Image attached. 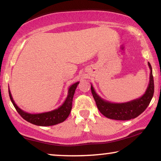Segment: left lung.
<instances>
[{"label":"left lung","instance_id":"obj_1","mask_svg":"<svg viewBox=\"0 0 161 161\" xmlns=\"http://www.w3.org/2000/svg\"><path fill=\"white\" fill-rule=\"evenodd\" d=\"M148 66L150 69L149 81L148 86L145 92L139 98L129 101L127 103H114L104 100L97 94L93 86L91 84L92 95L95 100L96 105L100 113L105 117L115 120H130L136 118L142 114L148 106L153 97L154 94V80L153 69L151 64L148 62Z\"/></svg>","mask_w":161,"mask_h":161}]
</instances>
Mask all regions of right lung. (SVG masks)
<instances>
[{
    "label": "right lung",
    "instance_id": "add662e5",
    "mask_svg": "<svg viewBox=\"0 0 161 161\" xmlns=\"http://www.w3.org/2000/svg\"><path fill=\"white\" fill-rule=\"evenodd\" d=\"M78 84L79 82H76L70 86L68 89L67 98L63 104L59 106L58 108L40 114H30L23 111L14 103L9 89H8V94H9L10 100L15 109L24 119L33 125H38V126H52V125L63 122L69 116L72 109V99H73L75 92Z\"/></svg>",
    "mask_w": 161,
    "mask_h": 161
}]
</instances>
